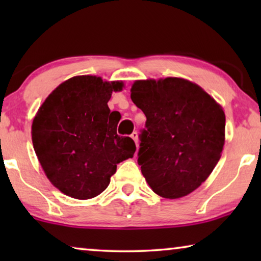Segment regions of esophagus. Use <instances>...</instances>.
<instances>
[{
  "label": "esophagus",
  "instance_id": "obj_1",
  "mask_svg": "<svg viewBox=\"0 0 261 261\" xmlns=\"http://www.w3.org/2000/svg\"><path fill=\"white\" fill-rule=\"evenodd\" d=\"M130 138L135 141V144H138V133H137V132H133V133L130 134Z\"/></svg>",
  "mask_w": 261,
  "mask_h": 261
}]
</instances>
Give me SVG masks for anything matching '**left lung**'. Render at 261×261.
<instances>
[{
	"label": "left lung",
	"instance_id": "obj_1",
	"mask_svg": "<svg viewBox=\"0 0 261 261\" xmlns=\"http://www.w3.org/2000/svg\"><path fill=\"white\" fill-rule=\"evenodd\" d=\"M130 98L144 112L138 164L164 198L196 190L212 173L224 145L226 116L197 84L181 78L137 81Z\"/></svg>",
	"mask_w": 261,
	"mask_h": 261
}]
</instances>
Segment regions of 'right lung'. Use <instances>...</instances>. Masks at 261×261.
Instances as JSON below:
<instances>
[{
	"label": "right lung",
	"instance_id": "1",
	"mask_svg": "<svg viewBox=\"0 0 261 261\" xmlns=\"http://www.w3.org/2000/svg\"><path fill=\"white\" fill-rule=\"evenodd\" d=\"M122 82L77 76L46 98L32 124L34 151L49 181L63 194L89 199L109 185L117 164L134 154L129 137H120L108 101Z\"/></svg>",
	"mask_w": 261,
	"mask_h": 261
}]
</instances>
